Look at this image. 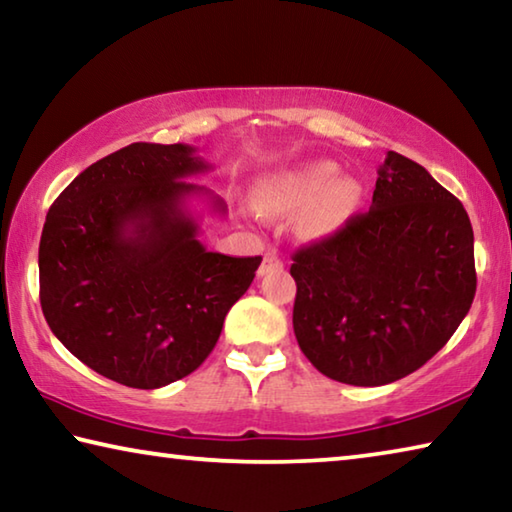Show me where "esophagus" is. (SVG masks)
<instances>
[{
	"label": "esophagus",
	"mask_w": 512,
	"mask_h": 512,
	"mask_svg": "<svg viewBox=\"0 0 512 512\" xmlns=\"http://www.w3.org/2000/svg\"><path fill=\"white\" fill-rule=\"evenodd\" d=\"M282 268V262H280V257H277L275 253H266L264 255V262H262V266H259V275H266V273H271V271H280Z\"/></svg>",
	"instance_id": "34e87169"
}]
</instances>
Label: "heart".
Returning a JSON list of instances; mask_svg holds the SVG:
<instances>
[{
    "label": "heart",
    "instance_id": "b5f03b06",
    "mask_svg": "<svg viewBox=\"0 0 512 512\" xmlns=\"http://www.w3.org/2000/svg\"><path fill=\"white\" fill-rule=\"evenodd\" d=\"M262 214H298L296 232L305 241H325L343 230L361 201L357 178L339 176V164L305 160L262 173L253 187Z\"/></svg>",
    "mask_w": 512,
    "mask_h": 512
}]
</instances>
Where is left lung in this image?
I'll use <instances>...</instances> for the list:
<instances>
[{
    "label": "left lung",
    "instance_id": "left-lung-1",
    "mask_svg": "<svg viewBox=\"0 0 512 512\" xmlns=\"http://www.w3.org/2000/svg\"><path fill=\"white\" fill-rule=\"evenodd\" d=\"M366 214L293 255V332L329 379L384 386L452 339L476 291L474 232L463 203L388 151Z\"/></svg>",
    "mask_w": 512,
    "mask_h": 512
}]
</instances>
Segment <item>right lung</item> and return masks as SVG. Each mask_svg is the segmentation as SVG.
<instances>
[{"instance_id":"1","label":"right lung","mask_w":512,"mask_h":512,"mask_svg":"<svg viewBox=\"0 0 512 512\" xmlns=\"http://www.w3.org/2000/svg\"><path fill=\"white\" fill-rule=\"evenodd\" d=\"M210 169L189 144L135 142L90 164L49 207L42 314L76 359L117 384L153 391L194 372L262 264L198 239L192 198L225 214L223 198L189 183Z\"/></svg>"}]
</instances>
